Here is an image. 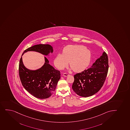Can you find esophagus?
Here are the masks:
<instances>
[{
    "mask_svg": "<svg viewBox=\"0 0 130 130\" xmlns=\"http://www.w3.org/2000/svg\"><path fill=\"white\" fill-rule=\"evenodd\" d=\"M63 75L64 76H69V74H68V73H64L63 74Z\"/></svg>",
    "mask_w": 130,
    "mask_h": 130,
    "instance_id": "obj_1",
    "label": "esophagus"
}]
</instances>
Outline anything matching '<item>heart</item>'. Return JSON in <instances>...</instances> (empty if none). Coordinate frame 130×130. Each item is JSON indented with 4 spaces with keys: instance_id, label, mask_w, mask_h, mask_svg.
Wrapping results in <instances>:
<instances>
[{
    "instance_id": "obj_1",
    "label": "heart",
    "mask_w": 130,
    "mask_h": 130,
    "mask_svg": "<svg viewBox=\"0 0 130 130\" xmlns=\"http://www.w3.org/2000/svg\"><path fill=\"white\" fill-rule=\"evenodd\" d=\"M91 59V53L83 45H70L65 47L63 54H59L54 59V63L57 68L62 70L70 66L76 72L85 70L89 65Z\"/></svg>"
}]
</instances>
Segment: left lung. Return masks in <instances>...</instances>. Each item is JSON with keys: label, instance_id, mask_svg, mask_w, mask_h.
<instances>
[{"label": "left lung", "instance_id": "8db88e82", "mask_svg": "<svg viewBox=\"0 0 130 130\" xmlns=\"http://www.w3.org/2000/svg\"><path fill=\"white\" fill-rule=\"evenodd\" d=\"M108 69V60L104 51L90 68L74 76L72 89L76 94L87 97L101 89L105 81Z\"/></svg>", "mask_w": 130, "mask_h": 130}]
</instances>
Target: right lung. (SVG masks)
Masks as SVG:
<instances>
[{
	"label": "right lung",
	"instance_id": "right-lung-1",
	"mask_svg": "<svg viewBox=\"0 0 130 130\" xmlns=\"http://www.w3.org/2000/svg\"><path fill=\"white\" fill-rule=\"evenodd\" d=\"M53 51L50 44H40L27 49L21 57L19 64L21 81L25 89L36 98L45 99L52 95L60 78V72L49 63L46 57H44L45 62L41 68L35 70L27 68L22 61V55L28 51H35L49 56Z\"/></svg>",
	"mask_w": 130,
	"mask_h": 130
}]
</instances>
